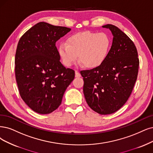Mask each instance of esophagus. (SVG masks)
Masks as SVG:
<instances>
[{
    "label": "esophagus",
    "instance_id": "obj_1",
    "mask_svg": "<svg viewBox=\"0 0 153 153\" xmlns=\"http://www.w3.org/2000/svg\"><path fill=\"white\" fill-rule=\"evenodd\" d=\"M75 76H76V77H80L81 76V74L77 71H75Z\"/></svg>",
    "mask_w": 153,
    "mask_h": 153
}]
</instances>
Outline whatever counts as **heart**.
I'll return each instance as SVG.
<instances>
[{
    "mask_svg": "<svg viewBox=\"0 0 153 153\" xmlns=\"http://www.w3.org/2000/svg\"><path fill=\"white\" fill-rule=\"evenodd\" d=\"M110 46V39L106 33L83 31L70 36L67 43H61L59 53L67 66H71L76 62L79 55L84 67L94 69L103 63Z\"/></svg>",
    "mask_w": 153,
    "mask_h": 153,
    "instance_id": "b5f03b06",
    "label": "heart"
}]
</instances>
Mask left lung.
I'll return each instance as SVG.
<instances>
[{
  "instance_id": "1",
  "label": "left lung",
  "mask_w": 153,
  "mask_h": 153,
  "mask_svg": "<svg viewBox=\"0 0 153 153\" xmlns=\"http://www.w3.org/2000/svg\"><path fill=\"white\" fill-rule=\"evenodd\" d=\"M102 27L114 36L108 56L100 66L80 72L88 105L98 114L108 115L119 110L131 96L139 60L136 47L126 33L112 25Z\"/></svg>"
}]
</instances>
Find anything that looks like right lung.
<instances>
[{
    "instance_id": "add662e5",
    "label": "right lung",
    "mask_w": 153,
    "mask_h": 153,
    "mask_svg": "<svg viewBox=\"0 0 153 153\" xmlns=\"http://www.w3.org/2000/svg\"><path fill=\"white\" fill-rule=\"evenodd\" d=\"M71 28L40 22L28 30L18 44L15 75L21 98L39 114H48L60 105L75 72L61 64L56 42Z\"/></svg>"
}]
</instances>
